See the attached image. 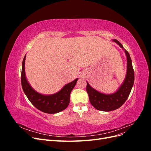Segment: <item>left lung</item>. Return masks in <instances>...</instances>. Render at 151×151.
Wrapping results in <instances>:
<instances>
[{
  "label": "left lung",
  "instance_id": "obj_1",
  "mask_svg": "<svg viewBox=\"0 0 151 151\" xmlns=\"http://www.w3.org/2000/svg\"><path fill=\"white\" fill-rule=\"evenodd\" d=\"M120 46L123 50L127 57V68L125 78L120 88L115 93L112 94H104L93 88L87 82L86 91L89 95L91 104L98 110L110 111L119 108L123 104L131 92L134 83V71L130 55L123 45L116 39L112 40Z\"/></svg>",
  "mask_w": 151,
  "mask_h": 151
}]
</instances>
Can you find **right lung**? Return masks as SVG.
I'll return each mask as SVG.
<instances>
[{
  "label": "right lung",
  "mask_w": 151,
  "mask_h": 151,
  "mask_svg": "<svg viewBox=\"0 0 151 151\" xmlns=\"http://www.w3.org/2000/svg\"><path fill=\"white\" fill-rule=\"evenodd\" d=\"M25 60L26 55L22 64L21 84L29 101L39 110L46 113L54 114L64 110L70 103V93L79 79L77 78L71 83L67 84L57 93L50 95L40 94L32 88L26 79Z\"/></svg>",
  "instance_id": "right-lung-1"
}]
</instances>
